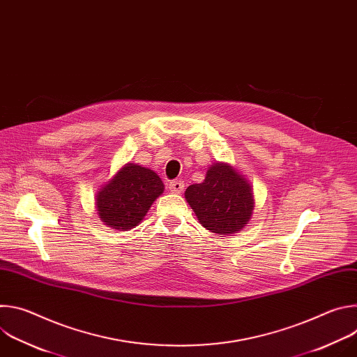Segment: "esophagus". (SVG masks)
<instances>
[{
    "label": "esophagus",
    "instance_id": "1",
    "mask_svg": "<svg viewBox=\"0 0 357 357\" xmlns=\"http://www.w3.org/2000/svg\"><path fill=\"white\" fill-rule=\"evenodd\" d=\"M168 188H169L171 192H174V193H182L183 189H185V183H183V181H181V179H175V181H171V182H169Z\"/></svg>",
    "mask_w": 357,
    "mask_h": 357
}]
</instances>
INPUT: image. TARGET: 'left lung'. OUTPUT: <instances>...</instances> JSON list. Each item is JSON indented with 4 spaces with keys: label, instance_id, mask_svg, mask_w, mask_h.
I'll return each instance as SVG.
<instances>
[{
    "label": "left lung",
    "instance_id": "left-lung-1",
    "mask_svg": "<svg viewBox=\"0 0 357 357\" xmlns=\"http://www.w3.org/2000/svg\"><path fill=\"white\" fill-rule=\"evenodd\" d=\"M185 197L199 223L218 234L240 231L254 208L251 186L227 164L211 167L205 181L188 186Z\"/></svg>",
    "mask_w": 357,
    "mask_h": 357
}]
</instances>
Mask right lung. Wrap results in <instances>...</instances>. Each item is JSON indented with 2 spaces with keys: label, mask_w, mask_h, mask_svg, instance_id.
<instances>
[{
  "label": "right lung",
  "mask_w": 357,
  "mask_h": 357,
  "mask_svg": "<svg viewBox=\"0 0 357 357\" xmlns=\"http://www.w3.org/2000/svg\"><path fill=\"white\" fill-rule=\"evenodd\" d=\"M162 192L164 183L154 171L127 164L97 193V213L107 226L128 230L144 219Z\"/></svg>",
  "instance_id": "obj_1"
}]
</instances>
